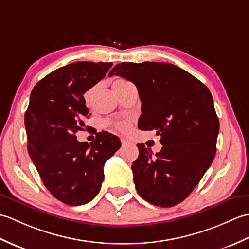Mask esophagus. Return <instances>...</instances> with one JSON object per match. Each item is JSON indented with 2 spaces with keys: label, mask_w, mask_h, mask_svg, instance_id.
Masks as SVG:
<instances>
[{
  "label": "esophagus",
  "mask_w": 249,
  "mask_h": 249,
  "mask_svg": "<svg viewBox=\"0 0 249 249\" xmlns=\"http://www.w3.org/2000/svg\"><path fill=\"white\" fill-rule=\"evenodd\" d=\"M121 145H123V147L128 146V145H130V142L125 139H121Z\"/></svg>",
  "instance_id": "esophagus-1"
}]
</instances>
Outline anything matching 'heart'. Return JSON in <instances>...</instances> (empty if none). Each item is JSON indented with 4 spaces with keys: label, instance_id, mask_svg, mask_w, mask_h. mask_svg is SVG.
<instances>
[{
    "label": "heart",
    "instance_id": "b5f03b06",
    "mask_svg": "<svg viewBox=\"0 0 249 249\" xmlns=\"http://www.w3.org/2000/svg\"><path fill=\"white\" fill-rule=\"evenodd\" d=\"M131 82L126 81V80H116L113 83V88L116 90H119L121 88H124V86L129 85ZM90 93V92H88ZM108 124H110L113 126L115 130H118L120 132H123V133H128L131 129V125L129 123H126V121H114V123H108Z\"/></svg>",
    "mask_w": 249,
    "mask_h": 249
}]
</instances>
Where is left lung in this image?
Here are the masks:
<instances>
[{"label": "left lung", "mask_w": 249, "mask_h": 249, "mask_svg": "<svg viewBox=\"0 0 249 249\" xmlns=\"http://www.w3.org/2000/svg\"><path fill=\"white\" fill-rule=\"evenodd\" d=\"M119 75L137 87L142 101L139 128L161 135V151L139 143L132 164L139 195L154 206L183 201L203 177L216 153L219 121L208 87L187 71L168 63H121Z\"/></svg>", "instance_id": "1"}]
</instances>
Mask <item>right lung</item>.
<instances>
[{
    "label": "right lung",
    "instance_id": "add662e5",
    "mask_svg": "<svg viewBox=\"0 0 249 249\" xmlns=\"http://www.w3.org/2000/svg\"><path fill=\"white\" fill-rule=\"evenodd\" d=\"M113 63L78 62L54 70L33 88L24 115L27 151L43 184L69 206L91 201L101 189L103 166L118 150L117 136L97 133L90 143L75 133L88 117L84 93L102 80Z\"/></svg>",
    "mask_w": 249,
    "mask_h": 249
}]
</instances>
